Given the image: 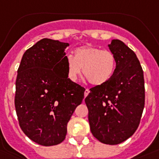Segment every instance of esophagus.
I'll list each match as a JSON object with an SVG mask.
<instances>
[{
    "mask_svg": "<svg viewBox=\"0 0 159 159\" xmlns=\"http://www.w3.org/2000/svg\"><path fill=\"white\" fill-rule=\"evenodd\" d=\"M89 93H90V91H89V89L88 88H87L86 90H85V93H84V96L85 97H87V96L89 94Z\"/></svg>",
    "mask_w": 159,
    "mask_h": 159,
    "instance_id": "obj_1",
    "label": "esophagus"
}]
</instances>
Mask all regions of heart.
<instances>
[{
	"instance_id": "obj_1",
	"label": "heart",
	"mask_w": 159,
	"mask_h": 159,
	"mask_svg": "<svg viewBox=\"0 0 159 159\" xmlns=\"http://www.w3.org/2000/svg\"><path fill=\"white\" fill-rule=\"evenodd\" d=\"M67 77L76 81L82 72L90 83L105 84L111 79L116 68L114 54L93 46H83L74 51V57H66Z\"/></svg>"
}]
</instances>
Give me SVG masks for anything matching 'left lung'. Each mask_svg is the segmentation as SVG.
I'll return each instance as SVG.
<instances>
[{
	"instance_id": "left-lung-1",
	"label": "left lung",
	"mask_w": 159,
	"mask_h": 159,
	"mask_svg": "<svg viewBox=\"0 0 159 159\" xmlns=\"http://www.w3.org/2000/svg\"><path fill=\"white\" fill-rule=\"evenodd\" d=\"M109 49L116 68L105 84L90 88L85 98L91 132L98 141L116 145L130 138L139 128L145 104L143 71L133 50L120 40Z\"/></svg>"
}]
</instances>
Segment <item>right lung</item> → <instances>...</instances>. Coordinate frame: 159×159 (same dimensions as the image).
<instances>
[{"label": "right lung", "mask_w": 159, "mask_h": 159, "mask_svg": "<svg viewBox=\"0 0 159 159\" xmlns=\"http://www.w3.org/2000/svg\"><path fill=\"white\" fill-rule=\"evenodd\" d=\"M67 46L42 39L25 52L18 67L15 107L19 125L42 146L63 141L67 123L84 98L85 88L67 77Z\"/></svg>", "instance_id": "1"}]
</instances>
